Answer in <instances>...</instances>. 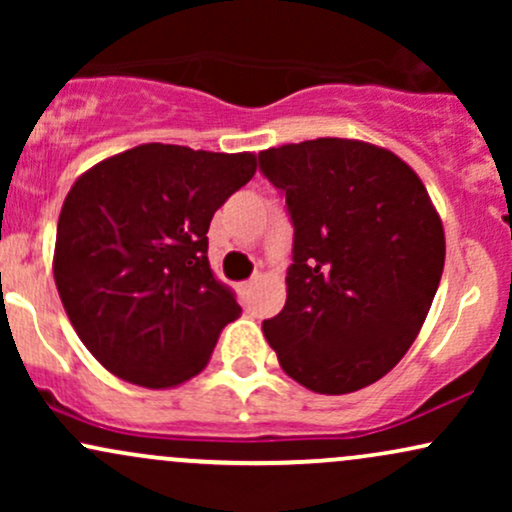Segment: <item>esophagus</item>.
<instances>
[{
  "instance_id": "obj_1",
  "label": "esophagus",
  "mask_w": 512,
  "mask_h": 512,
  "mask_svg": "<svg viewBox=\"0 0 512 512\" xmlns=\"http://www.w3.org/2000/svg\"><path fill=\"white\" fill-rule=\"evenodd\" d=\"M252 286H255V281H243V284H238V293H240V296H250V291H252Z\"/></svg>"
}]
</instances>
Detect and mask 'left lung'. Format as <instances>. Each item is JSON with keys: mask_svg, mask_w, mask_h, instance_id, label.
<instances>
[{"mask_svg": "<svg viewBox=\"0 0 512 512\" xmlns=\"http://www.w3.org/2000/svg\"><path fill=\"white\" fill-rule=\"evenodd\" d=\"M260 170L293 221L286 305L264 337L308 390L373 385L414 344L443 274L424 182L383 146L337 137L260 151Z\"/></svg>", "mask_w": 512, "mask_h": 512, "instance_id": "obj_1", "label": "left lung"}]
</instances>
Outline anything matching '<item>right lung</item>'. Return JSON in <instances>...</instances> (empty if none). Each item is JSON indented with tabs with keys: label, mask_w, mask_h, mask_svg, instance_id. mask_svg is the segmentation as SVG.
<instances>
[{
	"label": "right lung",
	"mask_w": 512,
	"mask_h": 512,
	"mask_svg": "<svg viewBox=\"0 0 512 512\" xmlns=\"http://www.w3.org/2000/svg\"><path fill=\"white\" fill-rule=\"evenodd\" d=\"M257 170L255 154L142 144L74 182L55 240V284L69 322L117 378L166 390L209 363L238 320L209 267V223Z\"/></svg>",
	"instance_id": "1"
}]
</instances>
